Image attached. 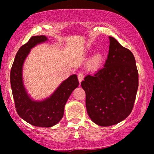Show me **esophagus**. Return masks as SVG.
<instances>
[{"label":"esophagus","instance_id":"obj_1","mask_svg":"<svg viewBox=\"0 0 154 154\" xmlns=\"http://www.w3.org/2000/svg\"><path fill=\"white\" fill-rule=\"evenodd\" d=\"M84 76H85V74H84L83 72H80L78 73V75H77V77H78V80L79 82H81L83 80Z\"/></svg>","mask_w":154,"mask_h":154}]
</instances>
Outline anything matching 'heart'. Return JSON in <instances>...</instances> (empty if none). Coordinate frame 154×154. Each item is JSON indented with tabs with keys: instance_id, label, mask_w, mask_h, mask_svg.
I'll return each mask as SVG.
<instances>
[{
	"instance_id": "heart-1",
	"label": "heart",
	"mask_w": 154,
	"mask_h": 154,
	"mask_svg": "<svg viewBox=\"0 0 154 154\" xmlns=\"http://www.w3.org/2000/svg\"><path fill=\"white\" fill-rule=\"evenodd\" d=\"M102 59V57L101 55H97V56H95V58L94 59V63L95 65H98L101 63Z\"/></svg>"
}]
</instances>
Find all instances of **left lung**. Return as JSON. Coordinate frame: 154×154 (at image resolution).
Here are the masks:
<instances>
[{
    "mask_svg": "<svg viewBox=\"0 0 154 154\" xmlns=\"http://www.w3.org/2000/svg\"><path fill=\"white\" fill-rule=\"evenodd\" d=\"M108 58L103 67L81 82L86 93L89 118L100 126L125 120L134 107L139 75L132 53L110 36Z\"/></svg>",
    "mask_w": 154,
    "mask_h": 154,
    "instance_id": "left-lung-1",
    "label": "left lung"
}]
</instances>
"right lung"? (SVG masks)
<instances>
[{"label": "right lung", "instance_id": "right-lung-1", "mask_svg": "<svg viewBox=\"0 0 154 154\" xmlns=\"http://www.w3.org/2000/svg\"><path fill=\"white\" fill-rule=\"evenodd\" d=\"M46 40L44 35L32 36L18 50L10 70V85L17 114L28 123L43 128L55 125L62 119L65 103L73 90L79 85L77 75H73L63 82L53 95L45 101H34L27 95L22 77L24 60L31 48Z\"/></svg>", "mask_w": 154, "mask_h": 154}]
</instances>
